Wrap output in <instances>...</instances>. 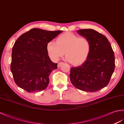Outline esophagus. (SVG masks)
<instances>
[{"label": "esophagus", "mask_w": 124, "mask_h": 124, "mask_svg": "<svg viewBox=\"0 0 124 124\" xmlns=\"http://www.w3.org/2000/svg\"><path fill=\"white\" fill-rule=\"evenodd\" d=\"M63 63V62H59V63H58V64H57V67H60L61 65Z\"/></svg>", "instance_id": "34e87169"}]
</instances>
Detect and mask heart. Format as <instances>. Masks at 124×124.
Masks as SVG:
<instances>
[{
    "mask_svg": "<svg viewBox=\"0 0 124 124\" xmlns=\"http://www.w3.org/2000/svg\"><path fill=\"white\" fill-rule=\"evenodd\" d=\"M46 49L48 56L55 62L65 54L66 60L74 65H80L85 62L91 49L90 41L86 37L68 32L60 35L56 43L49 41Z\"/></svg>",
    "mask_w": 124,
    "mask_h": 124,
    "instance_id": "obj_1",
    "label": "heart"
}]
</instances>
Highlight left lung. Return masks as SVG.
I'll use <instances>...</instances> for the list:
<instances>
[{"label": "left lung", "instance_id": "obj_1", "mask_svg": "<svg viewBox=\"0 0 124 124\" xmlns=\"http://www.w3.org/2000/svg\"><path fill=\"white\" fill-rule=\"evenodd\" d=\"M77 32L88 39L91 49L84 63L71 68L70 81L80 90L88 92L98 91L108 85L114 71V51L106 37L97 31L88 29H80Z\"/></svg>", "mask_w": 124, "mask_h": 124}]
</instances>
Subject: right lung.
I'll return each mask as SVG.
<instances>
[{
	"mask_svg": "<svg viewBox=\"0 0 124 124\" xmlns=\"http://www.w3.org/2000/svg\"><path fill=\"white\" fill-rule=\"evenodd\" d=\"M62 32L33 28L18 38L13 47L10 70L18 87L29 93L47 87L49 75L57 63L50 59L46 46Z\"/></svg>",
	"mask_w": 124,
	"mask_h": 124,
	"instance_id": "obj_1",
	"label": "right lung"
}]
</instances>
